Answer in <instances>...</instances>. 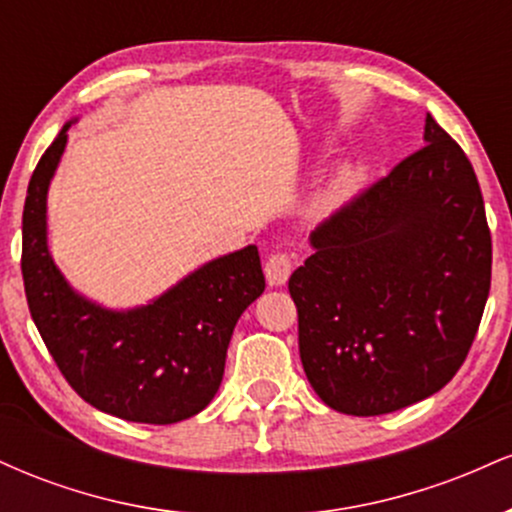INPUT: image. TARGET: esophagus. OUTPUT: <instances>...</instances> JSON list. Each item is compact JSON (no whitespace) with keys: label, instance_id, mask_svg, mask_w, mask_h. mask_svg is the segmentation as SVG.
Segmentation results:
<instances>
[{"label":"esophagus","instance_id":"1","mask_svg":"<svg viewBox=\"0 0 512 512\" xmlns=\"http://www.w3.org/2000/svg\"><path fill=\"white\" fill-rule=\"evenodd\" d=\"M264 276L269 286H284L291 276V257L286 252H276L264 262Z\"/></svg>","mask_w":512,"mask_h":512}]
</instances>
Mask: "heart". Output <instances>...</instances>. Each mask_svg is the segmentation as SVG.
<instances>
[{
    "mask_svg": "<svg viewBox=\"0 0 512 512\" xmlns=\"http://www.w3.org/2000/svg\"><path fill=\"white\" fill-rule=\"evenodd\" d=\"M363 180V163L349 161L344 166H339L332 173V178L325 182V185L317 190V195L313 197V209L315 214L320 216H330L337 209H342L354 192L358 190Z\"/></svg>",
    "mask_w": 512,
    "mask_h": 512,
    "instance_id": "b5f03b06",
    "label": "heart"
}]
</instances>
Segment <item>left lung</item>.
Returning a JSON list of instances; mask_svg holds the SVG:
<instances>
[{
  "label": "left lung",
  "mask_w": 512,
  "mask_h": 512,
  "mask_svg": "<svg viewBox=\"0 0 512 512\" xmlns=\"http://www.w3.org/2000/svg\"><path fill=\"white\" fill-rule=\"evenodd\" d=\"M424 142L310 233L313 255L289 279L303 370L342 414L431 397L484 315L491 233L477 175L431 115Z\"/></svg>",
  "instance_id": "1"
}]
</instances>
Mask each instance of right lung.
I'll use <instances>...</instances> for the list:
<instances>
[{"instance_id":"add662e5","label":"right lung","mask_w":512,"mask_h":512,"mask_svg":"<svg viewBox=\"0 0 512 512\" xmlns=\"http://www.w3.org/2000/svg\"><path fill=\"white\" fill-rule=\"evenodd\" d=\"M69 120L28 182L21 272L28 310L57 368L91 407L137 424H178L219 392L243 310L262 296L255 245L209 260L146 305L113 310L72 289L48 248V190Z\"/></svg>"}]
</instances>
